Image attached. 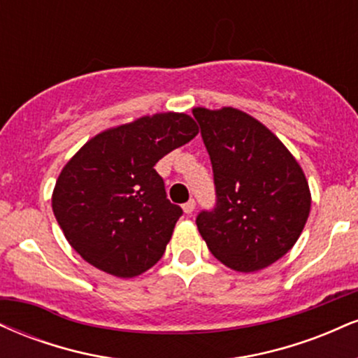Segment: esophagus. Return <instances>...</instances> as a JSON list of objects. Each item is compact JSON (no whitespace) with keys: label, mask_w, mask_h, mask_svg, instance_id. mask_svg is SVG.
Wrapping results in <instances>:
<instances>
[{"label":"esophagus","mask_w":358,"mask_h":358,"mask_svg":"<svg viewBox=\"0 0 358 358\" xmlns=\"http://www.w3.org/2000/svg\"><path fill=\"white\" fill-rule=\"evenodd\" d=\"M193 210H195V200L190 199L187 203H183V212L185 213H192Z\"/></svg>","instance_id":"obj_1"}]
</instances>
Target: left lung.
Segmentation results:
<instances>
[{"instance_id":"obj_1","label":"left lung","mask_w":358,"mask_h":358,"mask_svg":"<svg viewBox=\"0 0 358 358\" xmlns=\"http://www.w3.org/2000/svg\"><path fill=\"white\" fill-rule=\"evenodd\" d=\"M210 156L215 205L196 227L222 264L254 273L294 245L310 215L301 166L264 124L242 110L193 109Z\"/></svg>"}]
</instances>
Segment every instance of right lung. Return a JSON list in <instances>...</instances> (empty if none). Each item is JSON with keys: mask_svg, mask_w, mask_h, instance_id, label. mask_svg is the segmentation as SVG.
I'll list each match as a JSON object with an SVG mask.
<instances>
[{"mask_svg": "<svg viewBox=\"0 0 358 358\" xmlns=\"http://www.w3.org/2000/svg\"><path fill=\"white\" fill-rule=\"evenodd\" d=\"M196 133L187 114H155L97 134L65 165L52 208L89 264L133 278L162 259L183 210L166 199L155 165Z\"/></svg>", "mask_w": 358, "mask_h": 358, "instance_id": "add662e5", "label": "right lung"}]
</instances>
